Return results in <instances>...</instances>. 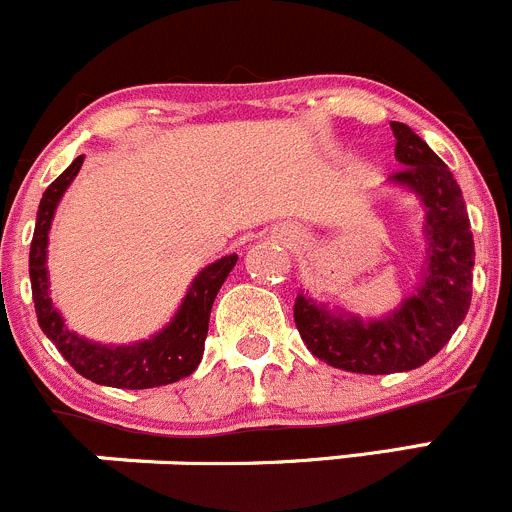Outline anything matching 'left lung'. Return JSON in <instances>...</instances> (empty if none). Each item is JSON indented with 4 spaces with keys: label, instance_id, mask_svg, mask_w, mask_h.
<instances>
[{
    "label": "left lung",
    "instance_id": "8db88e82",
    "mask_svg": "<svg viewBox=\"0 0 512 512\" xmlns=\"http://www.w3.org/2000/svg\"><path fill=\"white\" fill-rule=\"evenodd\" d=\"M403 169L391 184L411 189L426 206V266L416 293L383 318L328 311L306 293L293 303V321L318 361L351 373L386 376L430 361L463 323L473 291L475 246L463 194L443 159L401 121H391Z\"/></svg>",
    "mask_w": 512,
    "mask_h": 512
}]
</instances>
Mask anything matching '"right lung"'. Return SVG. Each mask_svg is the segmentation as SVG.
Segmentation results:
<instances>
[{
  "instance_id": "obj_1",
  "label": "right lung",
  "mask_w": 512,
  "mask_h": 512,
  "mask_svg": "<svg viewBox=\"0 0 512 512\" xmlns=\"http://www.w3.org/2000/svg\"><path fill=\"white\" fill-rule=\"evenodd\" d=\"M82 164L84 156H77L72 166L49 184L39 201L37 226H34L32 249H29V278H32V298L39 326H42L44 336L57 346V351L67 358L69 366L79 376L89 378L99 386L139 391V388H156L181 381V378L191 376L201 363L206 333H209L211 306L239 256H224L201 268L169 326H164L146 341L131 343V346H101V343L77 336L64 326V318L59 316L49 298L47 244L54 211Z\"/></svg>"
}]
</instances>
